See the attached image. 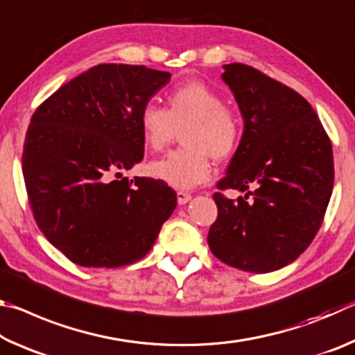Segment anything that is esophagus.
Here are the masks:
<instances>
[{
    "label": "esophagus",
    "mask_w": 355,
    "mask_h": 355,
    "mask_svg": "<svg viewBox=\"0 0 355 355\" xmlns=\"http://www.w3.org/2000/svg\"><path fill=\"white\" fill-rule=\"evenodd\" d=\"M177 200L180 205H184V203H188L191 200V194H188V192L184 191H178L177 192Z\"/></svg>",
    "instance_id": "esophagus-1"
}]
</instances>
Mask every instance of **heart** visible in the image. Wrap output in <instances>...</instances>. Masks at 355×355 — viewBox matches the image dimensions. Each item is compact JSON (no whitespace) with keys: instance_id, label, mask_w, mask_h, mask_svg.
<instances>
[{"instance_id":"heart-1","label":"heart","mask_w":355,"mask_h":355,"mask_svg":"<svg viewBox=\"0 0 355 355\" xmlns=\"http://www.w3.org/2000/svg\"><path fill=\"white\" fill-rule=\"evenodd\" d=\"M142 142L161 152L182 133L183 148L148 164V173L177 189H192L211 175L209 156L216 161L235 153L243 123L224 97L203 81H189L166 95V107L146 103L139 112Z\"/></svg>"}]
</instances>
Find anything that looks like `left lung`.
Masks as SVG:
<instances>
[{"mask_svg":"<svg viewBox=\"0 0 355 355\" xmlns=\"http://www.w3.org/2000/svg\"><path fill=\"white\" fill-rule=\"evenodd\" d=\"M244 131L216 192L218 219L208 245L222 263L245 272L286 266L313 241L334 188L332 144L313 107L291 87L250 65H224Z\"/></svg>","mask_w":355,"mask_h":355,"instance_id":"left-lung-1","label":"left lung"}]
</instances>
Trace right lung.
Returning a JSON list of instances; mask_svg holds the SVG:
<instances>
[{
	"mask_svg": "<svg viewBox=\"0 0 355 355\" xmlns=\"http://www.w3.org/2000/svg\"><path fill=\"white\" fill-rule=\"evenodd\" d=\"M146 65L100 64L50 95L31 117L23 177L40 232L84 268L146 257L177 207L175 191L128 180L144 158L141 107L171 81Z\"/></svg>",
	"mask_w": 355,
	"mask_h": 355,
	"instance_id": "1",
	"label": "right lung"
}]
</instances>
